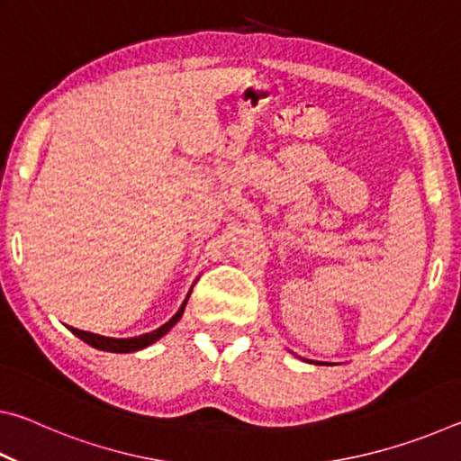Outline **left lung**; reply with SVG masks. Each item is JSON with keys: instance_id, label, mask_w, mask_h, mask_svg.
Here are the masks:
<instances>
[{"instance_id": "left-lung-1", "label": "left lung", "mask_w": 461, "mask_h": 461, "mask_svg": "<svg viewBox=\"0 0 461 461\" xmlns=\"http://www.w3.org/2000/svg\"><path fill=\"white\" fill-rule=\"evenodd\" d=\"M315 364H319V362H315Z\"/></svg>"}]
</instances>
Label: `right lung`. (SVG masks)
Here are the masks:
<instances>
[{"label": "right lung", "instance_id": "obj_1", "mask_svg": "<svg viewBox=\"0 0 461 461\" xmlns=\"http://www.w3.org/2000/svg\"><path fill=\"white\" fill-rule=\"evenodd\" d=\"M191 296V291L189 294H186V299L183 301L181 309L176 311V313L168 319V321L158 327V330H154L150 333H144V335H138V338H105V335H97V333H91V331H83V330H75V327H68L77 338L83 339L85 343H89L91 348L95 349H104V352H113V354H130V352H138V349H144L150 346V343H154L156 339H160L162 335H167L170 331V327H173L178 319L183 317V311H185V305L186 301H189Z\"/></svg>", "mask_w": 461, "mask_h": 461}]
</instances>
